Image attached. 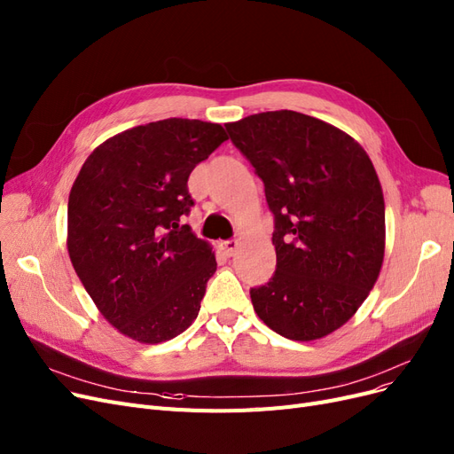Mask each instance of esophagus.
Listing matches in <instances>:
<instances>
[{
	"instance_id": "esophagus-1",
	"label": "esophagus",
	"mask_w": 454,
	"mask_h": 454,
	"mask_svg": "<svg viewBox=\"0 0 454 454\" xmlns=\"http://www.w3.org/2000/svg\"><path fill=\"white\" fill-rule=\"evenodd\" d=\"M221 248L224 250V254H226V256H233V254L238 253L239 241H238V239H228V241H223V243H221Z\"/></svg>"
}]
</instances>
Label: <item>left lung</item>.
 <instances>
[{"label":"left lung","mask_w":454,"mask_h":454,"mask_svg":"<svg viewBox=\"0 0 454 454\" xmlns=\"http://www.w3.org/2000/svg\"><path fill=\"white\" fill-rule=\"evenodd\" d=\"M226 130L263 181L277 270L250 288L260 320L290 340L344 325L378 280L383 192L366 151L340 129L294 110L262 112Z\"/></svg>","instance_id":"1"}]
</instances>
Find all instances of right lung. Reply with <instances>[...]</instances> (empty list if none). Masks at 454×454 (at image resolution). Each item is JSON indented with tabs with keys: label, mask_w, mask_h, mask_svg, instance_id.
I'll use <instances>...</instances> for the list:
<instances>
[{
	"label": "right lung",
	"mask_w": 454,
	"mask_h": 454,
	"mask_svg": "<svg viewBox=\"0 0 454 454\" xmlns=\"http://www.w3.org/2000/svg\"><path fill=\"white\" fill-rule=\"evenodd\" d=\"M226 140L223 125L183 117L134 127L100 144L73 184V267L100 314L132 340H170L196 320L216 262L181 224L194 206L187 181Z\"/></svg>",
	"instance_id": "obj_1"
}]
</instances>
